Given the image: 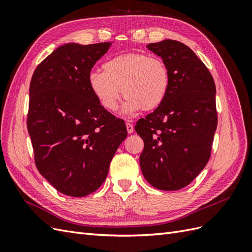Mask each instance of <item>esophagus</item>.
I'll return each mask as SVG.
<instances>
[{"label":"esophagus","instance_id":"esophagus-1","mask_svg":"<svg viewBox=\"0 0 252 252\" xmlns=\"http://www.w3.org/2000/svg\"><path fill=\"white\" fill-rule=\"evenodd\" d=\"M126 128H127V132L128 133H132L134 131V128L133 125L130 123H126Z\"/></svg>","mask_w":252,"mask_h":252}]
</instances>
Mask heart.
Instances as JSON below:
<instances>
[{
	"mask_svg": "<svg viewBox=\"0 0 252 252\" xmlns=\"http://www.w3.org/2000/svg\"><path fill=\"white\" fill-rule=\"evenodd\" d=\"M170 82L165 61L143 52L114 57L103 64V71L93 70L88 75L89 87L105 110L116 111L123 94V112L127 117L141 109L158 108L169 93Z\"/></svg>",
	"mask_w": 252,
	"mask_h": 252,
	"instance_id": "heart-1",
	"label": "heart"
}]
</instances>
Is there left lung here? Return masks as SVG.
<instances>
[{"instance_id":"left-lung-1","label":"left lung","mask_w":252,"mask_h":252,"mask_svg":"<svg viewBox=\"0 0 252 252\" xmlns=\"http://www.w3.org/2000/svg\"><path fill=\"white\" fill-rule=\"evenodd\" d=\"M147 48L168 65L171 82L163 104L136 122L135 131L144 141L140 166L151 186L179 190L209 161L218 125L216 84L185 44L164 40Z\"/></svg>"}]
</instances>
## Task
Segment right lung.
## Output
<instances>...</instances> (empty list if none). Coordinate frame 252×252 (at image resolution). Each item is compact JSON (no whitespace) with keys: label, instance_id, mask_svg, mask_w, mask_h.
Segmentation results:
<instances>
[{"label":"right lung","instance_id":"obj_1","mask_svg":"<svg viewBox=\"0 0 252 252\" xmlns=\"http://www.w3.org/2000/svg\"><path fill=\"white\" fill-rule=\"evenodd\" d=\"M111 43L60 46L37 65L30 82L27 129L35 166L69 196L88 195L103 184L127 136L124 121L102 107L88 84Z\"/></svg>","mask_w":252,"mask_h":252}]
</instances>
